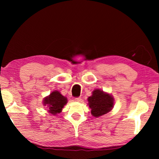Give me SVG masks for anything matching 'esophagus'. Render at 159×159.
<instances>
[{
  "mask_svg": "<svg viewBox=\"0 0 159 159\" xmlns=\"http://www.w3.org/2000/svg\"><path fill=\"white\" fill-rule=\"evenodd\" d=\"M74 100L76 102H80L81 101V98H80V97H79V98H75Z\"/></svg>",
  "mask_w": 159,
  "mask_h": 159,
  "instance_id": "esophagus-1",
  "label": "esophagus"
}]
</instances>
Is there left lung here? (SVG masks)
<instances>
[{
    "instance_id": "left-lung-1",
    "label": "left lung",
    "mask_w": 159,
    "mask_h": 159,
    "mask_svg": "<svg viewBox=\"0 0 159 159\" xmlns=\"http://www.w3.org/2000/svg\"><path fill=\"white\" fill-rule=\"evenodd\" d=\"M89 107L91 109V114L95 117L107 114L111 111L114 107V99L109 94L103 91L95 90L93 92V95L88 99Z\"/></svg>"
}]
</instances>
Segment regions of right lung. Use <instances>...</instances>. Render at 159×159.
Instances as JSON below:
<instances>
[{"label":"right lung","mask_w":159,"mask_h":159,"mask_svg":"<svg viewBox=\"0 0 159 159\" xmlns=\"http://www.w3.org/2000/svg\"><path fill=\"white\" fill-rule=\"evenodd\" d=\"M67 102V99L62 96L58 91H54L44 99V104L48 107L50 113L55 115L60 113L61 109Z\"/></svg>","instance_id":"1"}]
</instances>
